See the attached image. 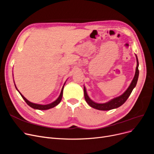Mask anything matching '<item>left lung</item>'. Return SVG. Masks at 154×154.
I'll return each mask as SVG.
<instances>
[{
	"instance_id": "obj_1",
	"label": "left lung",
	"mask_w": 154,
	"mask_h": 154,
	"mask_svg": "<svg viewBox=\"0 0 154 154\" xmlns=\"http://www.w3.org/2000/svg\"><path fill=\"white\" fill-rule=\"evenodd\" d=\"M137 58V67H136V71H135V74L134 77H133V81H131L130 86L128 87V88L126 89V91L122 95L119 96L117 97H115L114 99H111V101L107 102L106 103H97L94 102L93 101L89 98V96L88 95V93H87L86 89L84 87V97L86 102L88 103V104L92 107L93 108H95L96 109L99 110H101V111H108V110H111L112 109H115L118 108V107L121 106L122 104H123L125 101L127 100V99L128 98V97L130 96L131 93L133 91V89L135 88V86L137 83L138 81V78L139 75V70H138V58L137 56L136 55Z\"/></svg>"
}]
</instances>
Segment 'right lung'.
<instances>
[{
	"label": "right lung",
	"instance_id": "add662e5",
	"mask_svg": "<svg viewBox=\"0 0 154 154\" xmlns=\"http://www.w3.org/2000/svg\"><path fill=\"white\" fill-rule=\"evenodd\" d=\"M64 84V85H65ZM15 85V84H14ZM15 87L16 89L17 90L16 86L15 85ZM63 88H64V85L63 86V88L62 89V91H61V92H60V94L59 97L57 98V99H56L55 101H53V103H50V104H45V105H42V104H35V103H32L30 101H29L28 100L26 99L21 93H20L19 92V94H21V96H22V97L23 98V99L25 101V102L28 104V105H29L30 107H31L33 109H39V110H46V109H49L50 108H53V107L56 106L57 105H58L60 103L61 100H62V96H63ZM18 91V90H17Z\"/></svg>",
	"mask_w": 154,
	"mask_h": 154
}]
</instances>
